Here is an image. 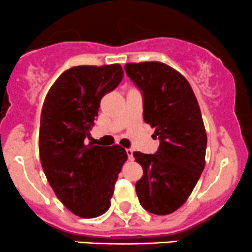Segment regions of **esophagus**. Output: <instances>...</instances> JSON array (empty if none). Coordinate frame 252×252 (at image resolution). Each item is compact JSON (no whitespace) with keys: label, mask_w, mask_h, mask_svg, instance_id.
Here are the masks:
<instances>
[{"label":"esophagus","mask_w":252,"mask_h":252,"mask_svg":"<svg viewBox=\"0 0 252 252\" xmlns=\"http://www.w3.org/2000/svg\"><path fill=\"white\" fill-rule=\"evenodd\" d=\"M126 155H128V158L129 159H133V150L131 149H126Z\"/></svg>","instance_id":"34e87169"}]
</instances>
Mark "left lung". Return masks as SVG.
<instances>
[{
  "mask_svg": "<svg viewBox=\"0 0 252 252\" xmlns=\"http://www.w3.org/2000/svg\"><path fill=\"white\" fill-rule=\"evenodd\" d=\"M124 69L141 90L144 121L159 140L156 154H133L144 169L136 194L146 211L169 215L187 201L205 168L207 135L201 111L187 79L169 65L126 63Z\"/></svg>",
  "mask_w": 252,
  "mask_h": 252,
  "instance_id": "left-lung-1",
  "label": "left lung"
}]
</instances>
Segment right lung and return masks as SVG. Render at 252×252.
Segmentation results:
<instances>
[{
  "instance_id": "add662e5",
  "label": "right lung",
  "mask_w": 252,
  "mask_h": 252,
  "mask_svg": "<svg viewBox=\"0 0 252 252\" xmlns=\"http://www.w3.org/2000/svg\"><path fill=\"white\" fill-rule=\"evenodd\" d=\"M123 78L119 64L78 65L51 86L40 119L39 151L51 188L70 212L83 218L103 215L128 158L119 145L97 146L90 138L101 98Z\"/></svg>"
}]
</instances>
